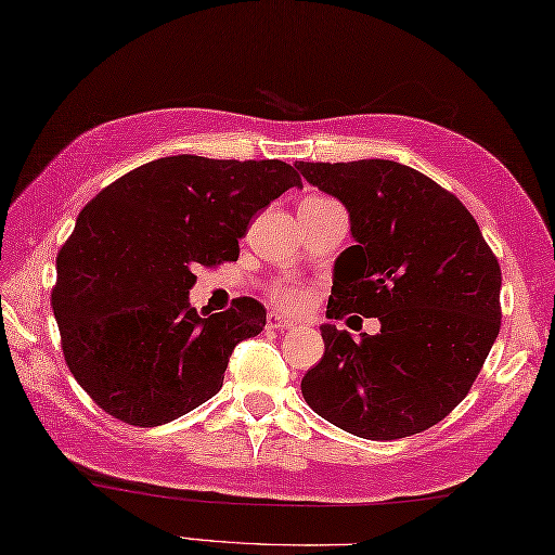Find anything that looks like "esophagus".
Wrapping results in <instances>:
<instances>
[{
	"label": "esophagus",
	"instance_id": "esophagus-1",
	"mask_svg": "<svg viewBox=\"0 0 555 555\" xmlns=\"http://www.w3.org/2000/svg\"><path fill=\"white\" fill-rule=\"evenodd\" d=\"M267 322H269L271 328H279V332H284V328H293V326H296V322H293L291 317L281 314V312H269Z\"/></svg>",
	"mask_w": 555,
	"mask_h": 555
}]
</instances>
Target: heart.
Listing matches in <instances>:
<instances>
[{
  "label": "heart",
  "mask_w": 555,
  "mask_h": 555,
  "mask_svg": "<svg viewBox=\"0 0 555 555\" xmlns=\"http://www.w3.org/2000/svg\"><path fill=\"white\" fill-rule=\"evenodd\" d=\"M271 300L281 308H288V310H300L305 302H308V291L300 288L298 284H276L274 288L269 291Z\"/></svg>",
  "instance_id": "heart-1"
}]
</instances>
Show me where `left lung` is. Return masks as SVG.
Segmentation results:
<instances>
[{
  "label": "left lung",
  "instance_id": "left-lung-1",
  "mask_svg": "<svg viewBox=\"0 0 555 555\" xmlns=\"http://www.w3.org/2000/svg\"><path fill=\"white\" fill-rule=\"evenodd\" d=\"M296 169L344 203L356 241L336 257L326 320L358 312L382 324L362 340L322 324L324 358L302 376L305 400L372 441L434 427L467 396L499 336V259L467 207L405 164Z\"/></svg>",
  "mask_w": 555,
  "mask_h": 555
}]
</instances>
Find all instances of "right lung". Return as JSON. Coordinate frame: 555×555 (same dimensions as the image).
<instances>
[{"label":"right lung","instance_id":"obj_1","mask_svg":"<svg viewBox=\"0 0 555 555\" xmlns=\"http://www.w3.org/2000/svg\"><path fill=\"white\" fill-rule=\"evenodd\" d=\"M298 171L279 159L176 155L147 162L82 207L56 257L54 320L70 374L112 417L159 427L223 384L233 348L267 324L238 298L191 308L195 267L238 259L247 223Z\"/></svg>","mask_w":555,"mask_h":555}]
</instances>
